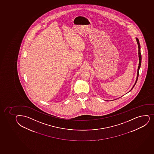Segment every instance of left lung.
I'll use <instances>...</instances> for the list:
<instances>
[{
    "instance_id": "obj_1",
    "label": "left lung",
    "mask_w": 154,
    "mask_h": 154,
    "mask_svg": "<svg viewBox=\"0 0 154 154\" xmlns=\"http://www.w3.org/2000/svg\"><path fill=\"white\" fill-rule=\"evenodd\" d=\"M137 44H138V54H139V60H140V62H139V66H138V70H137V80H136V82H135L134 85L133 86V88L134 87V86L135 84L137 83V79H138V75H139V70H140V67L141 62V53H140V42H139V40L138 39V38H137ZM133 88H132V89H133Z\"/></svg>"
}]
</instances>
